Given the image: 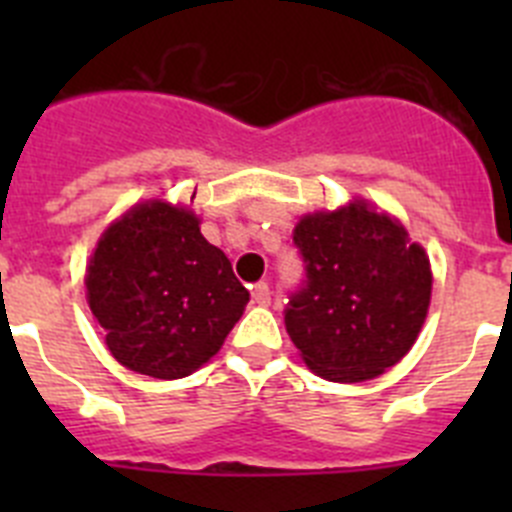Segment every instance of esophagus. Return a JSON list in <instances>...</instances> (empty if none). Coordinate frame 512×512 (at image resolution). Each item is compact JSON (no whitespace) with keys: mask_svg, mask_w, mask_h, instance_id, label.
I'll return each instance as SVG.
<instances>
[{"mask_svg":"<svg viewBox=\"0 0 512 512\" xmlns=\"http://www.w3.org/2000/svg\"><path fill=\"white\" fill-rule=\"evenodd\" d=\"M251 297L256 302H259V305H269V300H271V289H269V284L266 282H256L251 287Z\"/></svg>","mask_w":512,"mask_h":512,"instance_id":"1","label":"esophagus"}]
</instances>
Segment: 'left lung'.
<instances>
[{
    "label": "left lung",
    "mask_w": 512,
    "mask_h": 512,
    "mask_svg": "<svg viewBox=\"0 0 512 512\" xmlns=\"http://www.w3.org/2000/svg\"><path fill=\"white\" fill-rule=\"evenodd\" d=\"M305 279L284 325L302 359L330 382H364L413 348L431 302V264L408 230L364 202L302 217Z\"/></svg>",
    "instance_id": "left-lung-1"
}]
</instances>
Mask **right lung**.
<instances>
[{"mask_svg":"<svg viewBox=\"0 0 512 512\" xmlns=\"http://www.w3.org/2000/svg\"><path fill=\"white\" fill-rule=\"evenodd\" d=\"M92 315L122 366L179 379L220 351L248 289L184 207L146 202L104 230L87 269Z\"/></svg>","mask_w":512,"mask_h":512,"instance_id":"right-lung-1","label":"right lung"}]
</instances>
